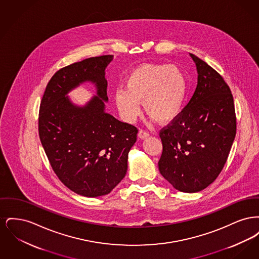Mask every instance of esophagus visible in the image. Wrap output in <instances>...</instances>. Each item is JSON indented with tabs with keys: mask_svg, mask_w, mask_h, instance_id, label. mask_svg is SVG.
Masks as SVG:
<instances>
[{
	"mask_svg": "<svg viewBox=\"0 0 259 259\" xmlns=\"http://www.w3.org/2000/svg\"><path fill=\"white\" fill-rule=\"evenodd\" d=\"M138 136H139L140 139H146V138H148V136H149V133L147 132V131H145V130H140L139 133H138Z\"/></svg>",
	"mask_w": 259,
	"mask_h": 259,
	"instance_id": "34e87169",
	"label": "esophagus"
}]
</instances>
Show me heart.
<instances>
[{
    "label": "heart",
    "mask_w": 259,
    "mask_h": 259,
    "mask_svg": "<svg viewBox=\"0 0 259 259\" xmlns=\"http://www.w3.org/2000/svg\"><path fill=\"white\" fill-rule=\"evenodd\" d=\"M124 85L125 90L115 91L114 103L127 122H133L139 116V103H143L145 111L161 124L175 121L184 110L187 78L175 65L143 64L128 74Z\"/></svg>",
    "instance_id": "obj_1"
}]
</instances>
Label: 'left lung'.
I'll return each mask as SVG.
<instances>
[{
    "label": "left lung",
    "mask_w": 259,
    "mask_h": 259,
    "mask_svg": "<svg viewBox=\"0 0 259 259\" xmlns=\"http://www.w3.org/2000/svg\"><path fill=\"white\" fill-rule=\"evenodd\" d=\"M197 87L181 115L160 130V174L178 190L198 192L222 172L236 136L231 90L206 62L190 54Z\"/></svg>",
    "instance_id": "8db88e82"
}]
</instances>
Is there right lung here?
<instances>
[{"label":"right lung","instance_id":"obj_1","mask_svg":"<svg viewBox=\"0 0 259 259\" xmlns=\"http://www.w3.org/2000/svg\"><path fill=\"white\" fill-rule=\"evenodd\" d=\"M112 58L91 57L62 68L50 78L39 106L38 135L53 171L87 197L106 195L122 181L137 140V127L105 111V70ZM85 81L96 83L98 96L76 107L65 95Z\"/></svg>","mask_w":259,"mask_h":259}]
</instances>
